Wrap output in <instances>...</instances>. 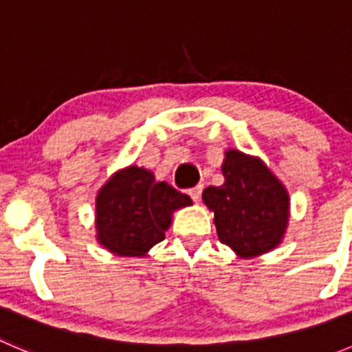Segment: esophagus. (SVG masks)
I'll list each match as a JSON object with an SVG mask.
<instances>
[{
	"label": "esophagus",
	"mask_w": 352,
	"mask_h": 352,
	"mask_svg": "<svg viewBox=\"0 0 352 352\" xmlns=\"http://www.w3.org/2000/svg\"><path fill=\"white\" fill-rule=\"evenodd\" d=\"M201 194H202V186L201 184H199V186H196V187H192V189H189V196L192 197V201H199V199H201Z\"/></svg>",
	"instance_id": "1"
}]
</instances>
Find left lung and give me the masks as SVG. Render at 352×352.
Instances as JSON below:
<instances>
[{"instance_id":"left-lung-1","label":"left lung","mask_w":352,"mask_h":352,"mask_svg":"<svg viewBox=\"0 0 352 352\" xmlns=\"http://www.w3.org/2000/svg\"><path fill=\"white\" fill-rule=\"evenodd\" d=\"M223 186H209L202 199L214 211L219 240L242 257H254L281 242L289 197L283 184L257 158L228 151Z\"/></svg>"}]
</instances>
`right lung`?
I'll list each match as a JSON object with an SVG mask.
<instances>
[{
	"label": "right lung",
	"instance_id": "1",
	"mask_svg": "<svg viewBox=\"0 0 352 352\" xmlns=\"http://www.w3.org/2000/svg\"><path fill=\"white\" fill-rule=\"evenodd\" d=\"M190 197L153 173L129 166L116 173L97 196V239L117 255H143L165 239L170 214Z\"/></svg>",
	"mask_w": 352,
	"mask_h": 352
}]
</instances>
